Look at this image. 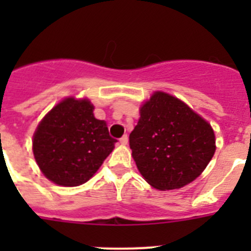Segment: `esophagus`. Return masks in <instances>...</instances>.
Wrapping results in <instances>:
<instances>
[{
    "label": "esophagus",
    "instance_id": "34e87169",
    "mask_svg": "<svg viewBox=\"0 0 251 251\" xmlns=\"http://www.w3.org/2000/svg\"><path fill=\"white\" fill-rule=\"evenodd\" d=\"M119 143H121V145H124V146L127 145V143H128V136H127V134H124V136L122 137L121 139H119Z\"/></svg>",
    "mask_w": 251,
    "mask_h": 251
}]
</instances>
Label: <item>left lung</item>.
<instances>
[{"label":"left lung","mask_w":251,"mask_h":251,"mask_svg":"<svg viewBox=\"0 0 251 251\" xmlns=\"http://www.w3.org/2000/svg\"><path fill=\"white\" fill-rule=\"evenodd\" d=\"M129 146L142 176L163 191L192 182L216 150L211 126L187 104L163 92L153 93L141 106Z\"/></svg>","instance_id":"left-lung-1"}]
</instances>
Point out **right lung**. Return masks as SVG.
I'll list each match as a JSON object with an SVG mask.
<instances>
[{"label": "right lung", "instance_id": "1", "mask_svg": "<svg viewBox=\"0 0 251 251\" xmlns=\"http://www.w3.org/2000/svg\"><path fill=\"white\" fill-rule=\"evenodd\" d=\"M88 99L66 98L40 122L32 151L44 176L59 186L85 183L114 148L104 121Z\"/></svg>", "mask_w": 251, "mask_h": 251}]
</instances>
